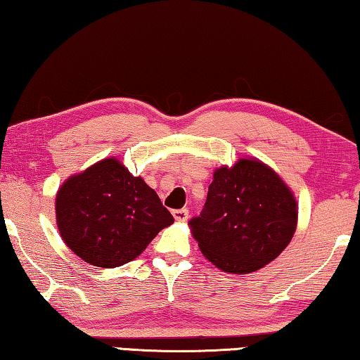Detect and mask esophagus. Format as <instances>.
Masks as SVG:
<instances>
[{
	"label": "esophagus",
	"instance_id": "34e87169",
	"mask_svg": "<svg viewBox=\"0 0 360 360\" xmlns=\"http://www.w3.org/2000/svg\"><path fill=\"white\" fill-rule=\"evenodd\" d=\"M174 218L176 219V221H186V219H188V210L186 209L174 210Z\"/></svg>",
	"mask_w": 360,
	"mask_h": 360
}]
</instances>
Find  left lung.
<instances>
[{
	"mask_svg": "<svg viewBox=\"0 0 360 360\" xmlns=\"http://www.w3.org/2000/svg\"><path fill=\"white\" fill-rule=\"evenodd\" d=\"M202 255L229 274H250L280 256L294 236L297 204L266 164L217 169L199 217L190 219Z\"/></svg>",
	"mask_w": 360,
	"mask_h": 360,
	"instance_id": "left-lung-1",
	"label": "left lung"
}]
</instances>
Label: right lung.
Instances as JSON below:
<instances>
[{"instance_id": "obj_1", "label": "right lung", "mask_w": 360, "mask_h": 360, "mask_svg": "<svg viewBox=\"0 0 360 360\" xmlns=\"http://www.w3.org/2000/svg\"><path fill=\"white\" fill-rule=\"evenodd\" d=\"M63 240L91 266L120 267L142 253L174 217L141 176L104 160L66 180L56 194Z\"/></svg>"}]
</instances>
